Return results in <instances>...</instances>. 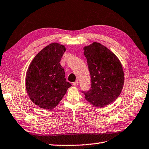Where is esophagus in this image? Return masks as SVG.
Returning a JSON list of instances; mask_svg holds the SVG:
<instances>
[{"label": "esophagus", "mask_w": 149, "mask_h": 149, "mask_svg": "<svg viewBox=\"0 0 149 149\" xmlns=\"http://www.w3.org/2000/svg\"><path fill=\"white\" fill-rule=\"evenodd\" d=\"M72 85H73V86H77V85H78V80H77V81H76L75 82H74L73 83H72Z\"/></svg>", "instance_id": "34e87169"}]
</instances>
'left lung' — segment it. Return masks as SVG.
<instances>
[{
	"label": "left lung",
	"mask_w": 149,
	"mask_h": 149,
	"mask_svg": "<svg viewBox=\"0 0 149 149\" xmlns=\"http://www.w3.org/2000/svg\"><path fill=\"white\" fill-rule=\"evenodd\" d=\"M83 50L92 82L85 97L93 106L105 107L121 94L125 81L122 64L111 50L100 43L94 42Z\"/></svg>",
	"instance_id": "8db88e82"
}]
</instances>
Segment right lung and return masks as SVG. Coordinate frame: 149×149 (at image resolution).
Returning a JSON list of instances; mask_svg holds the SVG:
<instances>
[{
	"instance_id": "1",
	"label": "right lung",
	"mask_w": 149,
	"mask_h": 149,
	"mask_svg": "<svg viewBox=\"0 0 149 149\" xmlns=\"http://www.w3.org/2000/svg\"><path fill=\"white\" fill-rule=\"evenodd\" d=\"M66 48L52 43L40 50L29 65L25 85L30 100L46 110L55 108L62 100L71 83L66 81L60 62Z\"/></svg>"
}]
</instances>
